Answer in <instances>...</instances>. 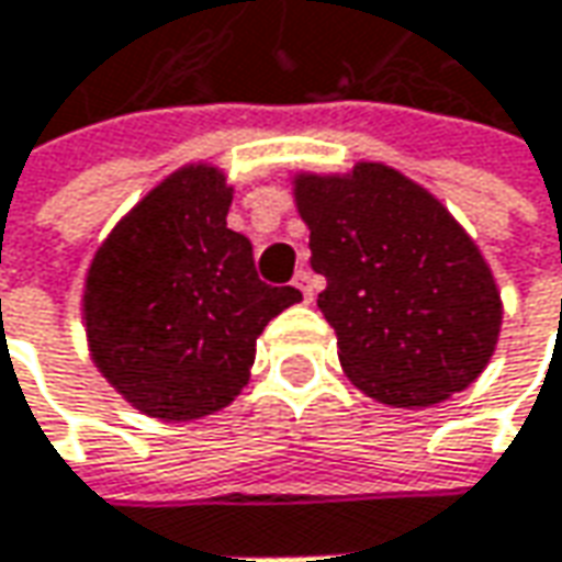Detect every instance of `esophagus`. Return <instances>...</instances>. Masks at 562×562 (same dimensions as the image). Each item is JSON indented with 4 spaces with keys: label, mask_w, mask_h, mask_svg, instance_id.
<instances>
[{
    "label": "esophagus",
    "mask_w": 562,
    "mask_h": 562,
    "mask_svg": "<svg viewBox=\"0 0 562 562\" xmlns=\"http://www.w3.org/2000/svg\"><path fill=\"white\" fill-rule=\"evenodd\" d=\"M293 288H300V293H303V300L310 303L313 300V271L310 269H300L296 274H293Z\"/></svg>",
    "instance_id": "esophagus-1"
}]
</instances>
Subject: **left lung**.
<instances>
[{"label":"left lung","mask_w":562,"mask_h":562,"mask_svg":"<svg viewBox=\"0 0 562 562\" xmlns=\"http://www.w3.org/2000/svg\"><path fill=\"white\" fill-rule=\"evenodd\" d=\"M318 310L344 372L369 397L419 409L482 375L501 331V293L479 247L428 190L387 165L296 181Z\"/></svg>","instance_id":"8db88e82"}]
</instances>
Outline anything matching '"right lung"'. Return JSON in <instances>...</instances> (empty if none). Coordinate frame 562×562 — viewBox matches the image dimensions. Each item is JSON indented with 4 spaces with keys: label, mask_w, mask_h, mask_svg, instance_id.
Returning <instances> with one entry per match:
<instances>
[{
    "label": "right lung",
    "mask_w": 562,
    "mask_h": 562,
    "mask_svg": "<svg viewBox=\"0 0 562 562\" xmlns=\"http://www.w3.org/2000/svg\"><path fill=\"white\" fill-rule=\"evenodd\" d=\"M215 168L178 171L99 247L83 318L93 359L146 416L200 419L247 384L256 337L300 303L256 274L252 244L227 227Z\"/></svg>",
    "instance_id": "obj_1"
}]
</instances>
